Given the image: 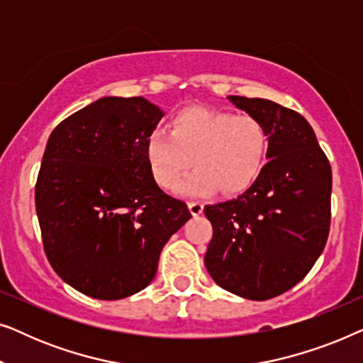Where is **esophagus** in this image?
<instances>
[{
  "label": "esophagus",
  "mask_w": 363,
  "mask_h": 363,
  "mask_svg": "<svg viewBox=\"0 0 363 363\" xmlns=\"http://www.w3.org/2000/svg\"><path fill=\"white\" fill-rule=\"evenodd\" d=\"M188 208H190V213L193 216H200L205 205H203L201 201H188Z\"/></svg>",
  "instance_id": "obj_1"
}]
</instances>
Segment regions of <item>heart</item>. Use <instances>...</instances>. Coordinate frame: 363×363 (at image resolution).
Returning a JSON list of instances; mask_svg holds the SVG:
<instances>
[{
	"mask_svg": "<svg viewBox=\"0 0 363 363\" xmlns=\"http://www.w3.org/2000/svg\"><path fill=\"white\" fill-rule=\"evenodd\" d=\"M168 131L155 128L145 140L148 170L163 190L178 185L191 160L196 170L178 188L183 195H210L220 188L225 195H238L261 175L267 132L255 116L191 107L172 118Z\"/></svg>",
	"mask_w": 363,
	"mask_h": 363,
	"instance_id": "b5f03b06",
	"label": "heart"
}]
</instances>
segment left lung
<instances>
[{
	"mask_svg": "<svg viewBox=\"0 0 363 363\" xmlns=\"http://www.w3.org/2000/svg\"><path fill=\"white\" fill-rule=\"evenodd\" d=\"M228 99L264 123L269 162L242 195L205 206L213 226L205 266L223 289L266 301L304 279L324 251L332 170L301 113L267 99Z\"/></svg>",
	"mask_w": 363,
	"mask_h": 363,
	"instance_id": "1",
	"label": "left lung"
}]
</instances>
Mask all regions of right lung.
Returning <instances> with one entry per match:
<instances>
[{"mask_svg":"<svg viewBox=\"0 0 363 363\" xmlns=\"http://www.w3.org/2000/svg\"><path fill=\"white\" fill-rule=\"evenodd\" d=\"M162 117L143 97H102L49 135L36 182L44 251L64 282L94 299L145 289L191 218L148 170L145 140Z\"/></svg>","mask_w":363,"mask_h":363,"instance_id":"1","label":"right lung"}]
</instances>
